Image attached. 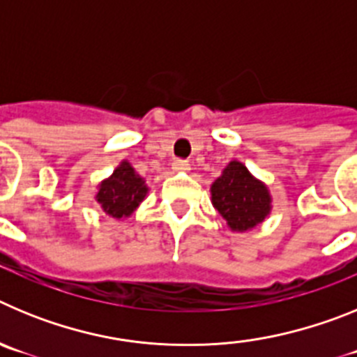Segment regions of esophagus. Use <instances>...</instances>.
I'll return each instance as SVG.
<instances>
[{"instance_id": "34e87169", "label": "esophagus", "mask_w": 357, "mask_h": 357, "mask_svg": "<svg viewBox=\"0 0 357 357\" xmlns=\"http://www.w3.org/2000/svg\"><path fill=\"white\" fill-rule=\"evenodd\" d=\"M189 166H191V164H189L188 160H184V159L173 160V169H176V172H188Z\"/></svg>"}]
</instances>
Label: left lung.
I'll use <instances>...</instances> for the list:
<instances>
[{"instance_id": "left-lung-1", "label": "left lung", "mask_w": 357, "mask_h": 357, "mask_svg": "<svg viewBox=\"0 0 357 357\" xmlns=\"http://www.w3.org/2000/svg\"><path fill=\"white\" fill-rule=\"evenodd\" d=\"M216 211L232 230H248L261 223L270 213V195L264 184L255 181L247 166L238 160L229 162L222 176L211 188Z\"/></svg>"}]
</instances>
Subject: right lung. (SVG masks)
I'll return each mask as SVG.
<instances>
[{"mask_svg":"<svg viewBox=\"0 0 357 357\" xmlns=\"http://www.w3.org/2000/svg\"><path fill=\"white\" fill-rule=\"evenodd\" d=\"M146 185L128 162H121L114 169L112 176L100 184L96 195L98 204L112 218L130 216L146 197Z\"/></svg>","mask_w":357,"mask_h":357,"instance_id":"right-lung-1","label":"right lung"}]
</instances>
